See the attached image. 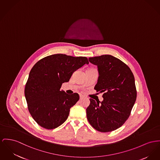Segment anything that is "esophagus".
Returning <instances> with one entry per match:
<instances>
[{"instance_id": "esophagus-1", "label": "esophagus", "mask_w": 160, "mask_h": 160, "mask_svg": "<svg viewBox=\"0 0 160 160\" xmlns=\"http://www.w3.org/2000/svg\"><path fill=\"white\" fill-rule=\"evenodd\" d=\"M79 97H80V99H82V98H84V96L82 95H79Z\"/></svg>"}]
</instances>
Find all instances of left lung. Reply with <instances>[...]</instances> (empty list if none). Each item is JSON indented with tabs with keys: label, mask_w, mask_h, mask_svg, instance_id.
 I'll use <instances>...</instances> for the list:
<instances>
[{
	"label": "left lung",
	"mask_w": 160,
	"mask_h": 160,
	"mask_svg": "<svg viewBox=\"0 0 160 160\" xmlns=\"http://www.w3.org/2000/svg\"><path fill=\"white\" fill-rule=\"evenodd\" d=\"M98 66L99 78L96 92L104 93V100L90 98L86 109L90 125L101 132H109L121 127L129 117L137 99L135 78L131 70L122 61L112 55L89 58Z\"/></svg>",
	"instance_id": "8db88e82"
}]
</instances>
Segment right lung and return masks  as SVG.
Returning a JSON list of instances; mask_svg holds the SVG:
<instances>
[{
    "mask_svg": "<svg viewBox=\"0 0 160 160\" xmlns=\"http://www.w3.org/2000/svg\"><path fill=\"white\" fill-rule=\"evenodd\" d=\"M88 63L86 57L56 54L43 58L32 67L24 93L29 112L40 126L53 129L66 121L79 96L76 93L68 95L61 87L75 71Z\"/></svg>",
    "mask_w": 160,
    "mask_h": 160,
    "instance_id": "right-lung-1",
    "label": "right lung"
}]
</instances>
